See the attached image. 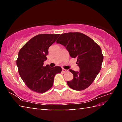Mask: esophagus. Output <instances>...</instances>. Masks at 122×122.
<instances>
[{
    "label": "esophagus",
    "mask_w": 122,
    "mask_h": 122,
    "mask_svg": "<svg viewBox=\"0 0 122 122\" xmlns=\"http://www.w3.org/2000/svg\"><path fill=\"white\" fill-rule=\"evenodd\" d=\"M67 71H68L67 70L65 69H62V72H63V73H65V72Z\"/></svg>",
    "instance_id": "34e87169"
}]
</instances>
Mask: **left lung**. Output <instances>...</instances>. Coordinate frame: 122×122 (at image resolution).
Segmentation results:
<instances>
[{
	"instance_id": "8db88e82",
	"label": "left lung",
	"mask_w": 122,
	"mask_h": 122,
	"mask_svg": "<svg viewBox=\"0 0 122 122\" xmlns=\"http://www.w3.org/2000/svg\"><path fill=\"white\" fill-rule=\"evenodd\" d=\"M66 47L70 56L77 59L80 71H69L73 79L67 81L70 88L83 90L91 85L101 69L103 56L100 47L86 35L79 32L67 33L60 35L56 41Z\"/></svg>"
}]
</instances>
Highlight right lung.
Here are the masks:
<instances>
[{
    "label": "right lung",
    "mask_w": 122,
    "mask_h": 122,
    "mask_svg": "<svg viewBox=\"0 0 122 122\" xmlns=\"http://www.w3.org/2000/svg\"><path fill=\"white\" fill-rule=\"evenodd\" d=\"M60 34H39L29 40L20 49L16 66L20 77L27 87L34 92L44 93L53 86L54 78L60 73L59 66H44L48 48Z\"/></svg>",
    "instance_id": "obj_1"
}]
</instances>
